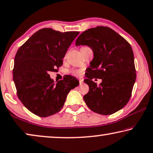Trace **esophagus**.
Wrapping results in <instances>:
<instances>
[{
    "label": "esophagus",
    "mask_w": 153,
    "mask_h": 153,
    "mask_svg": "<svg viewBox=\"0 0 153 153\" xmlns=\"http://www.w3.org/2000/svg\"><path fill=\"white\" fill-rule=\"evenodd\" d=\"M79 84H80V85H82V84L83 83V79H79Z\"/></svg>",
    "instance_id": "esophagus-1"
}]
</instances>
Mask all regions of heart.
<instances>
[{
  "mask_svg": "<svg viewBox=\"0 0 153 153\" xmlns=\"http://www.w3.org/2000/svg\"><path fill=\"white\" fill-rule=\"evenodd\" d=\"M71 74L75 75V76H79V75H80L81 71L79 70H72Z\"/></svg>",
  "mask_w": 153,
  "mask_h": 153,
  "instance_id": "obj_1",
  "label": "heart"
}]
</instances>
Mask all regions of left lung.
<instances>
[{"label": "left lung", "mask_w": 153, "mask_h": 153, "mask_svg": "<svg viewBox=\"0 0 153 153\" xmlns=\"http://www.w3.org/2000/svg\"><path fill=\"white\" fill-rule=\"evenodd\" d=\"M80 45L89 46L94 53L84 80L89 87L84 100L94 112L112 114L126 106L132 95L136 80L132 47L114 30L103 26L83 32L76 42V46ZM94 78L102 82L97 85Z\"/></svg>", "instance_id": "8db88e82"}]
</instances>
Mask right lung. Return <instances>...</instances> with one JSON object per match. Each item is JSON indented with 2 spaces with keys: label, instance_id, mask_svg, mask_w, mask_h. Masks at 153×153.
Listing matches in <instances>:
<instances>
[{
  "label": "right lung",
  "instance_id": "add662e5",
  "mask_svg": "<svg viewBox=\"0 0 153 153\" xmlns=\"http://www.w3.org/2000/svg\"><path fill=\"white\" fill-rule=\"evenodd\" d=\"M79 33L41 29L17 51L13 69L17 96L35 115L47 117L57 113L63 107L69 91L79 85L74 76H66L55 83L48 74L62 65V59Z\"/></svg>",
  "mask_w": 153,
  "mask_h": 153
}]
</instances>
